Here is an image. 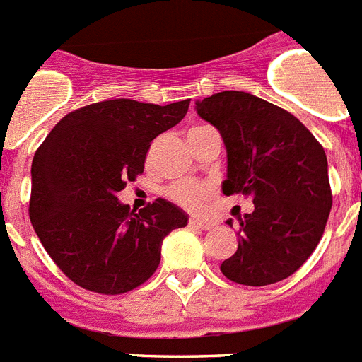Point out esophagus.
Listing matches in <instances>:
<instances>
[{
    "instance_id": "34e87169",
    "label": "esophagus",
    "mask_w": 362,
    "mask_h": 362,
    "mask_svg": "<svg viewBox=\"0 0 362 362\" xmlns=\"http://www.w3.org/2000/svg\"><path fill=\"white\" fill-rule=\"evenodd\" d=\"M188 228L202 229V231H209V229L213 228V223L205 222V220H198V218H190V220H188Z\"/></svg>"
}]
</instances>
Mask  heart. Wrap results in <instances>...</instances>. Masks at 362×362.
<instances>
[{"label": "heart", "instance_id": "1", "mask_svg": "<svg viewBox=\"0 0 362 362\" xmlns=\"http://www.w3.org/2000/svg\"><path fill=\"white\" fill-rule=\"evenodd\" d=\"M198 129H202V127H196L192 131ZM166 194L172 202H175L181 207L188 209V211H198L203 202L209 198L211 187L205 183H194V181H179V183L168 187Z\"/></svg>", "mask_w": 362, "mask_h": 362}]
</instances>
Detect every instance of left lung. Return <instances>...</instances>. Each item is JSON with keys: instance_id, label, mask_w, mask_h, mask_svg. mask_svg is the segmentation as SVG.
Masks as SVG:
<instances>
[{"instance_id": "1", "label": "left lung", "mask_w": 362, "mask_h": 362, "mask_svg": "<svg viewBox=\"0 0 362 362\" xmlns=\"http://www.w3.org/2000/svg\"><path fill=\"white\" fill-rule=\"evenodd\" d=\"M196 109L228 149L223 194L252 196L255 203L252 214L238 218L237 252L220 270L247 286L283 281L315 252L329 218L324 148L288 110L247 92H218Z\"/></svg>"}]
</instances>
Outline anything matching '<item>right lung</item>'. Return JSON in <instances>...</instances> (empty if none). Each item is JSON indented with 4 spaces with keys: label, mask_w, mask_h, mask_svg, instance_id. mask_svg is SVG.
I'll return each instance as SVG.
<instances>
[{
    "label": "right lung",
    "mask_w": 362,
    "mask_h": 362,
    "mask_svg": "<svg viewBox=\"0 0 362 362\" xmlns=\"http://www.w3.org/2000/svg\"><path fill=\"white\" fill-rule=\"evenodd\" d=\"M170 105L107 100L68 112L33 157L29 218L62 274L98 294H124L153 276L164 237L187 214L157 198L139 213L116 194L144 172L151 140L183 120Z\"/></svg>",
    "instance_id": "add662e5"
}]
</instances>
